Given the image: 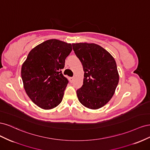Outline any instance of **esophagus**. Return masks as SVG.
<instances>
[{
	"mask_svg": "<svg viewBox=\"0 0 150 150\" xmlns=\"http://www.w3.org/2000/svg\"><path fill=\"white\" fill-rule=\"evenodd\" d=\"M74 79V77H71V78H70V81H71V83H72V82H73Z\"/></svg>",
	"mask_w": 150,
	"mask_h": 150,
	"instance_id": "34e87169",
	"label": "esophagus"
}]
</instances>
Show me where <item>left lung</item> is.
Listing matches in <instances>:
<instances>
[{
  "label": "left lung",
  "instance_id": "left-lung-1",
  "mask_svg": "<svg viewBox=\"0 0 150 150\" xmlns=\"http://www.w3.org/2000/svg\"><path fill=\"white\" fill-rule=\"evenodd\" d=\"M84 71L83 84L77 90L79 102L97 110L110 101L119 82L116 63L106 50L96 44H72Z\"/></svg>",
  "mask_w": 150,
  "mask_h": 150
}]
</instances>
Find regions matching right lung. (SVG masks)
Masks as SVG:
<instances>
[{
	"mask_svg": "<svg viewBox=\"0 0 150 150\" xmlns=\"http://www.w3.org/2000/svg\"><path fill=\"white\" fill-rule=\"evenodd\" d=\"M71 51V44L50 39L29 52L21 77L27 94L39 108L51 110L61 103L69 82L61 69Z\"/></svg>",
	"mask_w": 150,
	"mask_h": 150,
	"instance_id": "1",
	"label": "right lung"
}]
</instances>
